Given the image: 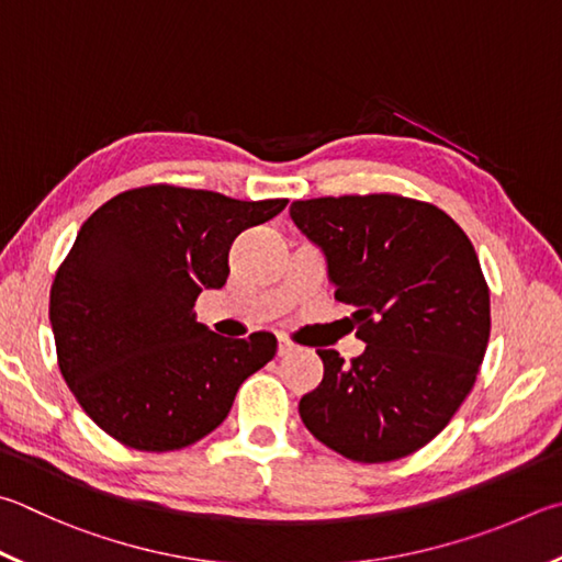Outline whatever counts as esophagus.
Returning a JSON list of instances; mask_svg holds the SVG:
<instances>
[{"mask_svg": "<svg viewBox=\"0 0 562 562\" xmlns=\"http://www.w3.org/2000/svg\"><path fill=\"white\" fill-rule=\"evenodd\" d=\"M300 351V346L297 344H292L288 336H280V341H278V356H292V353H297Z\"/></svg>", "mask_w": 562, "mask_h": 562, "instance_id": "1", "label": "esophagus"}]
</instances>
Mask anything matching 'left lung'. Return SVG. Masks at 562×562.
<instances>
[{
    "label": "left lung",
    "instance_id": "left-lung-1",
    "mask_svg": "<svg viewBox=\"0 0 562 562\" xmlns=\"http://www.w3.org/2000/svg\"><path fill=\"white\" fill-rule=\"evenodd\" d=\"M290 216L324 252L334 297L366 351L300 401L316 440L353 462H393L445 430L484 361L488 288L467 233L432 203L393 193L294 201Z\"/></svg>",
    "mask_w": 562,
    "mask_h": 562
}]
</instances>
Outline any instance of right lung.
<instances>
[{
	"mask_svg": "<svg viewBox=\"0 0 562 562\" xmlns=\"http://www.w3.org/2000/svg\"><path fill=\"white\" fill-rule=\"evenodd\" d=\"M284 206L159 183L117 193L80 226L50 284L48 319L58 369L100 430L169 452L226 420L278 339L213 334L193 302L226 284L233 240Z\"/></svg>",
	"mask_w": 562,
	"mask_h": 562,
	"instance_id": "add662e5",
	"label": "right lung"
}]
</instances>
